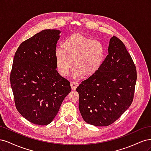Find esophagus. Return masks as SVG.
<instances>
[{
  "mask_svg": "<svg viewBox=\"0 0 151 151\" xmlns=\"http://www.w3.org/2000/svg\"><path fill=\"white\" fill-rule=\"evenodd\" d=\"M78 86H79V84L77 83V82H73V81L70 82V86H71V88L72 90H76L77 87Z\"/></svg>",
  "mask_w": 151,
  "mask_h": 151,
  "instance_id": "esophagus-1",
  "label": "esophagus"
}]
</instances>
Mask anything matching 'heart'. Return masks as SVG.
Returning <instances> with one entry per match:
<instances>
[{"instance_id": "heart-1", "label": "heart", "mask_w": 151, "mask_h": 151, "mask_svg": "<svg viewBox=\"0 0 151 151\" xmlns=\"http://www.w3.org/2000/svg\"><path fill=\"white\" fill-rule=\"evenodd\" d=\"M61 49L55 54L58 70L63 77L67 76L72 67L76 77L89 79L101 69L106 57L104 45L80 33H74L62 42Z\"/></svg>"}]
</instances>
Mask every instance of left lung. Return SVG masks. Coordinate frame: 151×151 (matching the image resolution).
<instances>
[{"label": "left lung", "instance_id": "obj_1", "mask_svg": "<svg viewBox=\"0 0 151 151\" xmlns=\"http://www.w3.org/2000/svg\"><path fill=\"white\" fill-rule=\"evenodd\" d=\"M136 81L137 70L130 55L122 41L113 36L101 69L76 89L84 120L97 127L112 124L133 101Z\"/></svg>", "mask_w": 151, "mask_h": 151}]
</instances>
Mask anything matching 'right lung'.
I'll return each mask as SVG.
<instances>
[{"label":"right lung","instance_id":"obj_1","mask_svg":"<svg viewBox=\"0 0 151 151\" xmlns=\"http://www.w3.org/2000/svg\"><path fill=\"white\" fill-rule=\"evenodd\" d=\"M60 31L45 29L22 42L15 53L10 81L17 110L32 123H51L70 82L56 70L55 54Z\"/></svg>","mask_w":151,"mask_h":151}]
</instances>
